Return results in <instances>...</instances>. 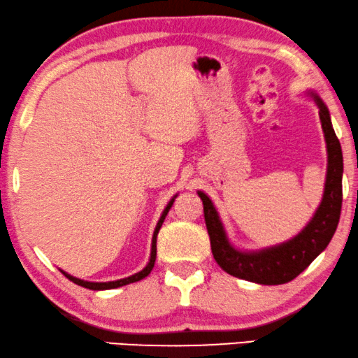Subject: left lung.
I'll return each instance as SVG.
<instances>
[{
    "mask_svg": "<svg viewBox=\"0 0 358 358\" xmlns=\"http://www.w3.org/2000/svg\"><path fill=\"white\" fill-rule=\"evenodd\" d=\"M315 102L320 108L321 127H323L326 148H328V175H326L323 201H321L313 219L299 235L285 243L256 251V253H245V251L235 250L229 243L213 201L198 191L199 198L203 199L204 220L214 259L225 273L234 278L264 285L285 284L303 273L311 264V261L329 245L332 235H334L342 208L344 164H342L341 143L331 124L328 108L321 102L318 95H315Z\"/></svg>",
    "mask_w": 358,
    "mask_h": 358,
    "instance_id": "8db88e82",
    "label": "left lung"
}]
</instances>
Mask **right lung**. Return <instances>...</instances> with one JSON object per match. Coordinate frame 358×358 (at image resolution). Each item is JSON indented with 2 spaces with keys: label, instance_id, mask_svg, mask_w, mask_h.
Segmentation results:
<instances>
[{
  "label": "right lung",
  "instance_id": "right-lung-1",
  "mask_svg": "<svg viewBox=\"0 0 358 358\" xmlns=\"http://www.w3.org/2000/svg\"><path fill=\"white\" fill-rule=\"evenodd\" d=\"M175 198H177V196H173V198L170 199V203L167 204V208L164 209L162 215H160V219H159V222H157V227H155V230H154V236H152V250H150V259H149L148 266H145V268H144L143 271H141V273L134 274V275H131V278H127V279L112 280V282H87V280H80V279H78V278H73V275H69V274L64 273V271H62V273L64 274V278H68L69 280L74 282V284H78V285H80V287H85V289H90V290H108V289H117V287H122V285H127V284H133V282H138V280H141V279L148 278L149 273H150V271H152V268H154L155 256H157V245H155V243H157V234H159L160 227H162V224H164V220H165V215L169 214L170 208H172V204H173Z\"/></svg>",
  "mask_w": 358,
  "mask_h": 358
}]
</instances>
